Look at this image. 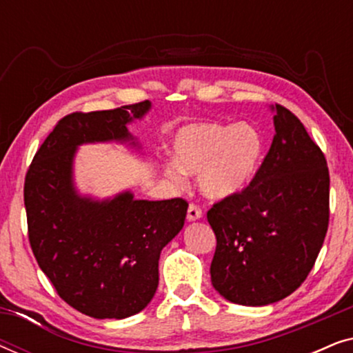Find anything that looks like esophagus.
<instances>
[{
  "instance_id": "obj_1",
  "label": "esophagus",
  "mask_w": 353,
  "mask_h": 353,
  "mask_svg": "<svg viewBox=\"0 0 353 353\" xmlns=\"http://www.w3.org/2000/svg\"><path fill=\"white\" fill-rule=\"evenodd\" d=\"M201 216H202L201 207L196 205V204H190V207H188V215H186V219L190 220V221H196V220H199Z\"/></svg>"
}]
</instances>
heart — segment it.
<instances>
[{"label": "heart", "instance_id": "b5f03b06", "mask_svg": "<svg viewBox=\"0 0 353 353\" xmlns=\"http://www.w3.org/2000/svg\"><path fill=\"white\" fill-rule=\"evenodd\" d=\"M175 161L163 163L173 185L185 186L188 173H199V186L212 199L239 194L263 159L262 133L252 123L196 122L178 130L172 141Z\"/></svg>", "mask_w": 353, "mask_h": 353}]
</instances>
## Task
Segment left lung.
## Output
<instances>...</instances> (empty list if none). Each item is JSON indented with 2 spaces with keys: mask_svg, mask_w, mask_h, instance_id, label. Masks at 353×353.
Here are the masks:
<instances>
[{
  "mask_svg": "<svg viewBox=\"0 0 353 353\" xmlns=\"http://www.w3.org/2000/svg\"><path fill=\"white\" fill-rule=\"evenodd\" d=\"M274 137L254 180L207 212L216 238L215 291L248 307L292 294L310 273L330 221V172L301 120L272 105Z\"/></svg>",
  "mask_w": 353,
  "mask_h": 353,
  "instance_id": "1",
  "label": "left lung"
}]
</instances>
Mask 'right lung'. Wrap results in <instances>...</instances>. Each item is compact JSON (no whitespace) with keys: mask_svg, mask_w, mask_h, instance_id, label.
Instances as JSON below:
<instances>
[{"mask_svg":"<svg viewBox=\"0 0 353 353\" xmlns=\"http://www.w3.org/2000/svg\"><path fill=\"white\" fill-rule=\"evenodd\" d=\"M151 101L59 120L33 157L23 186L28 239L38 265L62 301L85 315L122 320L152 301L161 250L185 225L188 202L108 199L80 194L74 181L77 149L120 143L139 149L128 125Z\"/></svg>","mask_w":353,"mask_h":353,"instance_id":"obj_1","label":"right lung"}]
</instances>
